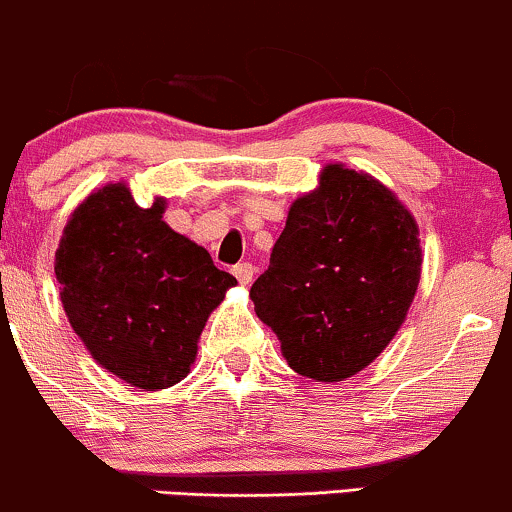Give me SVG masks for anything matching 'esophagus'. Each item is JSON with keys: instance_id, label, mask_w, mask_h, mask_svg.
Returning <instances> with one entry per match:
<instances>
[{"instance_id": "1", "label": "esophagus", "mask_w": 512, "mask_h": 512, "mask_svg": "<svg viewBox=\"0 0 512 512\" xmlns=\"http://www.w3.org/2000/svg\"><path fill=\"white\" fill-rule=\"evenodd\" d=\"M232 273L241 285H249L251 280H254V266H251V263H236V266L232 268Z\"/></svg>"}]
</instances>
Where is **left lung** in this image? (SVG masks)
<instances>
[{
  "label": "left lung",
  "mask_w": 512,
  "mask_h": 512,
  "mask_svg": "<svg viewBox=\"0 0 512 512\" xmlns=\"http://www.w3.org/2000/svg\"><path fill=\"white\" fill-rule=\"evenodd\" d=\"M415 217L368 173L329 163L290 205L271 266L251 285L258 320L300 376L351 378L395 337L417 293Z\"/></svg>",
  "instance_id": "obj_1"
}]
</instances>
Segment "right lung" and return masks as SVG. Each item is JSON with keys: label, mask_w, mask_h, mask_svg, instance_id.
<instances>
[{"label": "right lung", "mask_w": 512, "mask_h": 512, "mask_svg": "<svg viewBox=\"0 0 512 512\" xmlns=\"http://www.w3.org/2000/svg\"><path fill=\"white\" fill-rule=\"evenodd\" d=\"M163 212V197L144 210L109 183L75 207L56 251L70 327L97 364L144 390L188 376L207 317L236 285Z\"/></svg>", "instance_id": "add662e5"}]
</instances>
